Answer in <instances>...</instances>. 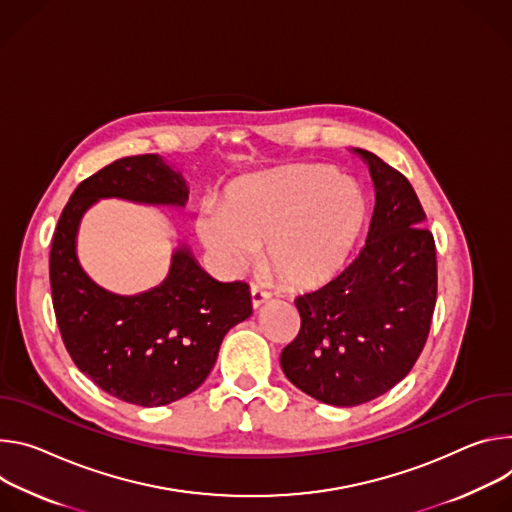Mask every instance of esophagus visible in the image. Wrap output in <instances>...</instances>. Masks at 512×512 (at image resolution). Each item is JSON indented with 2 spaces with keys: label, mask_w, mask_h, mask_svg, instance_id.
<instances>
[{
  "label": "esophagus",
  "mask_w": 512,
  "mask_h": 512,
  "mask_svg": "<svg viewBox=\"0 0 512 512\" xmlns=\"http://www.w3.org/2000/svg\"><path fill=\"white\" fill-rule=\"evenodd\" d=\"M250 299H252V307L258 309L260 305H264L270 299V293L260 285H252L250 287Z\"/></svg>",
  "instance_id": "esophagus-1"
}]
</instances>
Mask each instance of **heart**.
Returning a JSON list of instances; mask_svg holds the SVG:
<instances>
[{"label":"heart","instance_id":"obj_1","mask_svg":"<svg viewBox=\"0 0 512 512\" xmlns=\"http://www.w3.org/2000/svg\"><path fill=\"white\" fill-rule=\"evenodd\" d=\"M370 217L362 187L327 164H287L236 181L221 209L201 213L197 230L227 270L264 250L268 272L291 289L331 280L358 246Z\"/></svg>","mask_w":512,"mask_h":512}]
</instances>
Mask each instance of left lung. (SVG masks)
Segmentation results:
<instances>
[{
  "instance_id": "obj_1",
  "label": "left lung",
  "mask_w": 512,
  "mask_h": 512,
  "mask_svg": "<svg viewBox=\"0 0 512 512\" xmlns=\"http://www.w3.org/2000/svg\"><path fill=\"white\" fill-rule=\"evenodd\" d=\"M376 205L360 256L325 287L297 297L301 329L282 350L285 376L313 399L356 407L401 382L421 356L437 301V258L407 177L376 154Z\"/></svg>"
}]
</instances>
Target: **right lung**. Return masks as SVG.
I'll return each instance as SVG.
<instances>
[{"instance_id": "1", "label": "right lung", "mask_w": 512, "mask_h": 512, "mask_svg": "<svg viewBox=\"0 0 512 512\" xmlns=\"http://www.w3.org/2000/svg\"><path fill=\"white\" fill-rule=\"evenodd\" d=\"M101 197L185 205L187 187L156 154L113 160L73 191L50 246L52 307L77 368L120 401L162 407L203 384L223 335L250 317V291L244 280L211 278L187 248L148 293L103 291L75 254L79 219Z\"/></svg>"}]
</instances>
